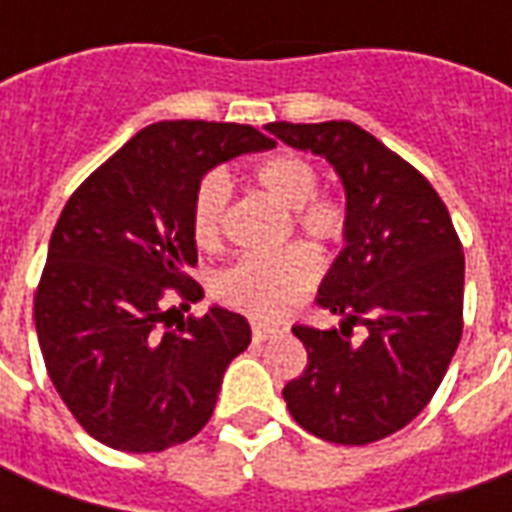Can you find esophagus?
<instances>
[{
    "label": "esophagus",
    "mask_w": 512,
    "mask_h": 512,
    "mask_svg": "<svg viewBox=\"0 0 512 512\" xmlns=\"http://www.w3.org/2000/svg\"><path fill=\"white\" fill-rule=\"evenodd\" d=\"M277 334H282L279 326H268V323H255V326H252V340H255V343H266V340L277 337Z\"/></svg>",
    "instance_id": "1"
}]
</instances>
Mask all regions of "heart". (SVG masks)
<instances>
[{
	"mask_svg": "<svg viewBox=\"0 0 512 512\" xmlns=\"http://www.w3.org/2000/svg\"><path fill=\"white\" fill-rule=\"evenodd\" d=\"M257 183L293 211V222L315 244H340L348 211L337 197H318V172L296 153H279L257 167ZM230 186L213 172L205 175L191 205V233L202 249H216L224 238ZM318 279V257L310 246L293 244L271 255H246L219 277V296L263 321L288 315Z\"/></svg>",
	"mask_w": 512,
	"mask_h": 512,
	"instance_id": "b5f03b06",
	"label": "heart"
}]
</instances>
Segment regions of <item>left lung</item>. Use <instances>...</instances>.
<instances>
[{"mask_svg":"<svg viewBox=\"0 0 512 512\" xmlns=\"http://www.w3.org/2000/svg\"><path fill=\"white\" fill-rule=\"evenodd\" d=\"M266 131L326 158L348 211L343 252L318 288L340 329L293 326L307 367L282 397L318 439H386L428 406L461 343V241L428 180L354 123H268ZM356 322L368 329L362 344L350 337Z\"/></svg>","mask_w":512,"mask_h":512,"instance_id":"1","label":"left lung"}]
</instances>
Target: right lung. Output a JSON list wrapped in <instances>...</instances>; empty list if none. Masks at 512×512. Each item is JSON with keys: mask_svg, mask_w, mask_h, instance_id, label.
Wrapping results in <instances>:
<instances>
[{"mask_svg": "<svg viewBox=\"0 0 512 512\" xmlns=\"http://www.w3.org/2000/svg\"><path fill=\"white\" fill-rule=\"evenodd\" d=\"M274 145L252 126L164 120L95 169L49 241L35 332L51 384L93 439L161 452L211 419L222 376L252 343L244 315L211 304L169 326L167 288L202 299L191 205L224 161Z\"/></svg>", "mask_w": 512, "mask_h": 512, "instance_id": "1", "label": "right lung"}]
</instances>
